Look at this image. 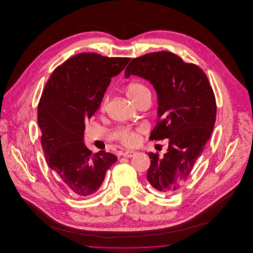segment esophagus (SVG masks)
Here are the masks:
<instances>
[{
  "mask_svg": "<svg viewBox=\"0 0 253 253\" xmlns=\"http://www.w3.org/2000/svg\"><path fill=\"white\" fill-rule=\"evenodd\" d=\"M136 154V151L134 150H127V151H125V153H123V157L125 158H132L134 157Z\"/></svg>",
  "mask_w": 253,
  "mask_h": 253,
  "instance_id": "34e87169",
  "label": "esophagus"
}]
</instances>
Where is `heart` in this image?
Wrapping results in <instances>:
<instances>
[{
	"instance_id": "obj_1",
	"label": "heart",
	"mask_w": 253,
	"mask_h": 253,
	"mask_svg": "<svg viewBox=\"0 0 253 253\" xmlns=\"http://www.w3.org/2000/svg\"><path fill=\"white\" fill-rule=\"evenodd\" d=\"M149 92L148 88L140 84V83H131L126 86V94L132 100L134 104H136L138 100L146 93ZM108 96H106L102 103L100 110L105 111L108 105ZM120 140L126 146H134L140 141V129H130L126 128L123 129L120 133Z\"/></svg>"
}]
</instances>
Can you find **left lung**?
Here are the masks:
<instances>
[{"label":"left lung","instance_id":"obj_1","mask_svg":"<svg viewBox=\"0 0 253 253\" xmlns=\"http://www.w3.org/2000/svg\"><path fill=\"white\" fill-rule=\"evenodd\" d=\"M137 76L154 85L159 122L150 139H169L164 157L149 153L147 180L156 189L178 191L190 174L213 130L216 104L205 72L181 58L162 50L132 59L125 77Z\"/></svg>","mask_w":253,"mask_h":253}]
</instances>
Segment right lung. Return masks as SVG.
Listing matches in <instances>:
<instances>
[{"label": "right lung", "instance_id": "add662e5", "mask_svg": "<svg viewBox=\"0 0 253 253\" xmlns=\"http://www.w3.org/2000/svg\"><path fill=\"white\" fill-rule=\"evenodd\" d=\"M129 58L78 54L59 66L45 84L38 106V124L47 166L79 197L95 193L118 158L85 146L86 122L98 110L113 77Z\"/></svg>", "mask_w": 253, "mask_h": 253}]
</instances>
